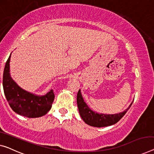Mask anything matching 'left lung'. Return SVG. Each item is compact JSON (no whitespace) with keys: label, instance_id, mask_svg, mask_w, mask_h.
Masks as SVG:
<instances>
[{"label":"left lung","instance_id":"1","mask_svg":"<svg viewBox=\"0 0 154 154\" xmlns=\"http://www.w3.org/2000/svg\"><path fill=\"white\" fill-rule=\"evenodd\" d=\"M77 103L80 116L87 125L95 127H104L113 125L118 122L129 109L133 102L130 104L128 109L122 113L113 115L99 114L89 109L83 100L81 91L79 90L77 96Z\"/></svg>","mask_w":154,"mask_h":154}]
</instances>
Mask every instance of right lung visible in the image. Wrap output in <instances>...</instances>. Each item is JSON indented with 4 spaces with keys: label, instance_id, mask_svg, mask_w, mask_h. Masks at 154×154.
<instances>
[{
    "label": "right lung",
    "instance_id": "1",
    "mask_svg": "<svg viewBox=\"0 0 154 154\" xmlns=\"http://www.w3.org/2000/svg\"><path fill=\"white\" fill-rule=\"evenodd\" d=\"M11 54L7 61L3 72V86L6 99L14 111L27 118H38L46 114L54 99L53 91L44 96H36L20 88L13 81L10 74Z\"/></svg>",
    "mask_w": 154,
    "mask_h": 154
}]
</instances>
